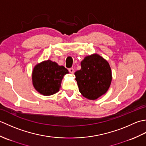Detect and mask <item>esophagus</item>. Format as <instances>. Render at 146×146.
Segmentation results:
<instances>
[{
  "label": "esophagus",
  "instance_id": "esophagus-1",
  "mask_svg": "<svg viewBox=\"0 0 146 146\" xmlns=\"http://www.w3.org/2000/svg\"><path fill=\"white\" fill-rule=\"evenodd\" d=\"M69 71H70V73L73 74L74 72H75V70H74L73 68H70V69H69Z\"/></svg>",
  "mask_w": 146,
  "mask_h": 146
}]
</instances>
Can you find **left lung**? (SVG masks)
I'll return each instance as SVG.
<instances>
[{"label":"left lung","instance_id":"left-lung-1","mask_svg":"<svg viewBox=\"0 0 146 146\" xmlns=\"http://www.w3.org/2000/svg\"><path fill=\"white\" fill-rule=\"evenodd\" d=\"M75 75L80 92L92 100L106 94L112 79L109 63L96 53L85 57L81 61V70Z\"/></svg>","mask_w":146,"mask_h":146}]
</instances>
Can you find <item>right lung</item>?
Here are the masks:
<instances>
[{
	"label": "right lung",
	"instance_id": "obj_1",
	"mask_svg": "<svg viewBox=\"0 0 146 146\" xmlns=\"http://www.w3.org/2000/svg\"><path fill=\"white\" fill-rule=\"evenodd\" d=\"M68 73L66 68L54 61H43L33 68L32 82L34 88L42 95H53L60 90L62 80Z\"/></svg>",
	"mask_w": 146,
	"mask_h": 146
}]
</instances>
